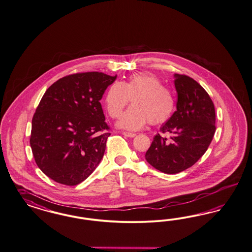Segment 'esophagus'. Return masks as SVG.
<instances>
[{"label": "esophagus", "mask_w": 252, "mask_h": 252, "mask_svg": "<svg viewBox=\"0 0 252 252\" xmlns=\"http://www.w3.org/2000/svg\"><path fill=\"white\" fill-rule=\"evenodd\" d=\"M123 134L126 136V137H128V138H134L136 136L135 133H132V132H123Z\"/></svg>", "instance_id": "34e87169"}]
</instances>
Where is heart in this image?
<instances>
[{
	"mask_svg": "<svg viewBox=\"0 0 252 252\" xmlns=\"http://www.w3.org/2000/svg\"><path fill=\"white\" fill-rule=\"evenodd\" d=\"M130 98L133 105L118 123L120 127L128 130H138L148 121L153 125L167 121L175 109L171 91L150 73H136L126 82H114L109 87L104 96L105 109L109 116L118 118Z\"/></svg>",
	"mask_w": 252,
	"mask_h": 252,
	"instance_id": "heart-1",
	"label": "heart"
}]
</instances>
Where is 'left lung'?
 <instances>
[{
    "mask_svg": "<svg viewBox=\"0 0 252 252\" xmlns=\"http://www.w3.org/2000/svg\"><path fill=\"white\" fill-rule=\"evenodd\" d=\"M177 111L161 127L170 141L157 134L148 149V163L161 172L176 174L194 165L208 150L216 126L215 107L208 92L193 79L175 74Z\"/></svg>",
    "mask_w": 252,
    "mask_h": 252,
    "instance_id": "left-lung-1",
    "label": "left lung"
}]
</instances>
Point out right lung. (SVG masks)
<instances>
[{"instance_id": "1", "label": "right lung", "mask_w": 252, "mask_h": 252, "mask_svg": "<svg viewBox=\"0 0 252 252\" xmlns=\"http://www.w3.org/2000/svg\"><path fill=\"white\" fill-rule=\"evenodd\" d=\"M115 79L79 72L45 91L32 118L30 143L38 167L56 183L77 185L100 163L111 133L99 100Z\"/></svg>"}]
</instances>
